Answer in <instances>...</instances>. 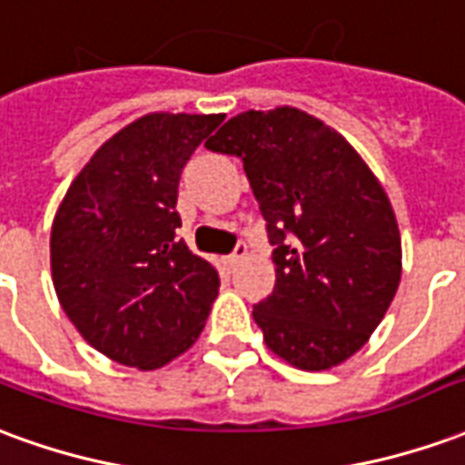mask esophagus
<instances>
[{
	"mask_svg": "<svg viewBox=\"0 0 465 465\" xmlns=\"http://www.w3.org/2000/svg\"><path fill=\"white\" fill-rule=\"evenodd\" d=\"M243 256H246V243L239 242L236 246H233V252L229 253V256H226L223 262H226V266H229V269H233V266H239V263H242Z\"/></svg>",
	"mask_w": 465,
	"mask_h": 465,
	"instance_id": "34e87169",
	"label": "esophagus"
}]
</instances>
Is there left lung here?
I'll return each mask as SVG.
<instances>
[{
	"label": "left lung",
	"instance_id": "left-lung-1",
	"mask_svg": "<svg viewBox=\"0 0 465 465\" xmlns=\"http://www.w3.org/2000/svg\"><path fill=\"white\" fill-rule=\"evenodd\" d=\"M206 149L242 159L266 222L276 283L253 306L266 346L303 371L353 356L401 282L399 223L376 176L293 106L233 116Z\"/></svg>",
	"mask_w": 465,
	"mask_h": 465
}]
</instances>
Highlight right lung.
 <instances>
[{"label":"right lung","mask_w":465,"mask_h":465,"mask_svg":"<svg viewBox=\"0 0 465 465\" xmlns=\"http://www.w3.org/2000/svg\"><path fill=\"white\" fill-rule=\"evenodd\" d=\"M223 114H146L79 172L52 226L62 309L96 351L152 371L189 349L219 273L176 236L179 179Z\"/></svg>","instance_id":"1"}]
</instances>
